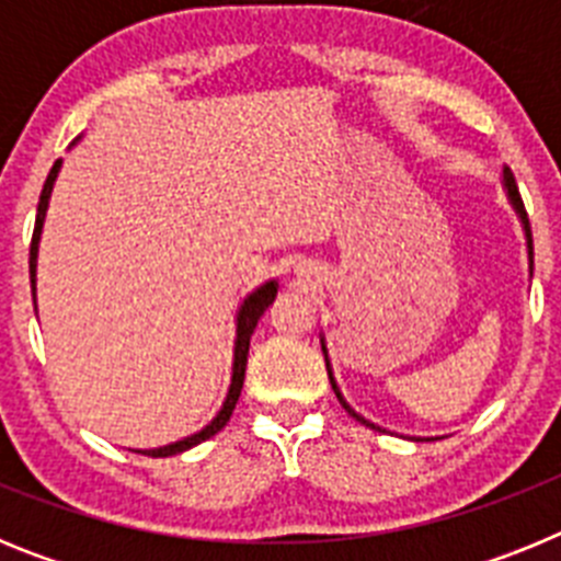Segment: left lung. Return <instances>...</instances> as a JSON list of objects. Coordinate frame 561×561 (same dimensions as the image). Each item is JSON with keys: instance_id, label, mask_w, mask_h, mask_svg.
Wrapping results in <instances>:
<instances>
[{"instance_id": "8db88e82", "label": "left lung", "mask_w": 561, "mask_h": 561, "mask_svg": "<svg viewBox=\"0 0 561 561\" xmlns=\"http://www.w3.org/2000/svg\"><path fill=\"white\" fill-rule=\"evenodd\" d=\"M503 182H505V191H508V196H512V205H514V210L519 213V219H523V225H525V236H528V257H531V266H534V241H531V225H528V213H525V205H523V196H519V191H517V180H514V173L508 171V168H505L503 171ZM325 351V348H323ZM325 368H329V359H325ZM329 379H331V388H334V393H336V399H340V404L345 410H348L351 415H354L356 421H362V424H365V427H374V424H370V421H365L362 419V415H356L354 410L348 408V404H345V399H342L340 396V390H336V381H334V376H331V368H329ZM376 430V427H374Z\"/></svg>"}]
</instances>
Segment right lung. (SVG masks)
Returning a JSON list of instances; mask_svg holds the SVG:
<instances>
[{
	"label": "right lung",
	"mask_w": 561,
	"mask_h": 561,
	"mask_svg": "<svg viewBox=\"0 0 561 561\" xmlns=\"http://www.w3.org/2000/svg\"><path fill=\"white\" fill-rule=\"evenodd\" d=\"M58 168H61V160H56V165L49 168L47 173V182L42 187V199H38V213H36V227H33V241H30V284H33V291H36V255H38V236H42V225H44V213H47V202H49V191H53V182L58 176ZM277 295V286L275 280L264 284L257 291H252L250 297L244 300L241 311H238V336H236V362H232V381H230V393H227L225 408L219 410V415L207 424L202 433L191 435L185 440H176V444H168V447L160 449H146L142 455L148 458H168V455H176V453H185V449L196 447L202 440L213 438V435L219 433L225 427L227 421H230L232 410H236V401L241 396V388H244V370H247V354H250V336L255 331L257 320L270 309V304L275 300Z\"/></svg>",
	"instance_id": "1"
}]
</instances>
